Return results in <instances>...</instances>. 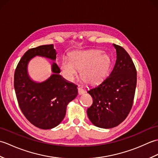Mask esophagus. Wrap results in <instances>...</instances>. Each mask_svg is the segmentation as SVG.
<instances>
[{
  "mask_svg": "<svg viewBox=\"0 0 158 158\" xmlns=\"http://www.w3.org/2000/svg\"><path fill=\"white\" fill-rule=\"evenodd\" d=\"M84 93H85V90L83 89L82 88H81V87H79V88H78V94H79V95H82Z\"/></svg>",
  "mask_w": 158,
  "mask_h": 158,
  "instance_id": "obj_1",
  "label": "esophagus"
}]
</instances>
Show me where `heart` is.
Here are the masks:
<instances>
[{
  "instance_id": "b5f03b06",
  "label": "heart",
  "mask_w": 158,
  "mask_h": 158,
  "mask_svg": "<svg viewBox=\"0 0 158 158\" xmlns=\"http://www.w3.org/2000/svg\"><path fill=\"white\" fill-rule=\"evenodd\" d=\"M110 64V57L100 50H80L70 53V59L64 58L60 67L63 76L69 81L75 79L82 70L83 79L89 84H95L105 78Z\"/></svg>"
}]
</instances>
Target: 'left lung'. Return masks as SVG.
Masks as SVG:
<instances>
[{"instance_id":"8db88e82","label":"left lung","mask_w":158,"mask_h":158,"mask_svg":"<svg viewBox=\"0 0 158 158\" xmlns=\"http://www.w3.org/2000/svg\"><path fill=\"white\" fill-rule=\"evenodd\" d=\"M116 49L115 64L110 75L98 86L88 90L93 98L87 110L89 120L101 128H111L123 122L133 105L136 86V70L122 47Z\"/></svg>"}]
</instances>
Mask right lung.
I'll return each instance as SVG.
<instances>
[{
  "label": "right lung",
  "mask_w": 158,
  "mask_h": 158,
  "mask_svg": "<svg viewBox=\"0 0 158 158\" xmlns=\"http://www.w3.org/2000/svg\"><path fill=\"white\" fill-rule=\"evenodd\" d=\"M53 45H45L28 49L19 60L14 74V88L19 108L30 122L39 128L48 130L56 127L66 115L68 104L77 94V85L59 75L56 62L52 64L53 73L45 81L38 83L28 73L30 60L38 56L56 59Z\"/></svg>",
  "instance_id": "1"
}]
</instances>
